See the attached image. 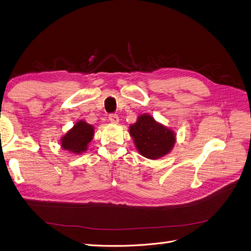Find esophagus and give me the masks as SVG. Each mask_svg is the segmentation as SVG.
Instances as JSON below:
<instances>
[{
  "label": "esophagus",
  "mask_w": 251,
  "mask_h": 251,
  "mask_svg": "<svg viewBox=\"0 0 251 251\" xmlns=\"http://www.w3.org/2000/svg\"><path fill=\"white\" fill-rule=\"evenodd\" d=\"M109 120H110V123H112V124H115V125L118 124V123H119L118 115H117V114H110Z\"/></svg>",
  "instance_id": "34e87169"
}]
</instances>
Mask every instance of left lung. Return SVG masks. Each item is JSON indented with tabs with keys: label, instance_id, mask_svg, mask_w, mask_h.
<instances>
[{
	"label": "left lung",
	"instance_id": "obj_1",
	"mask_svg": "<svg viewBox=\"0 0 251 251\" xmlns=\"http://www.w3.org/2000/svg\"><path fill=\"white\" fill-rule=\"evenodd\" d=\"M130 135L139 154L149 159H158L170 152L175 145V133L158 124L149 114H142L130 126Z\"/></svg>",
	"mask_w": 251,
	"mask_h": 251
}]
</instances>
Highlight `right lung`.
Instances as JSON below:
<instances>
[{"mask_svg": "<svg viewBox=\"0 0 251 251\" xmlns=\"http://www.w3.org/2000/svg\"><path fill=\"white\" fill-rule=\"evenodd\" d=\"M94 136V126L79 120L71 130L61 138V147L74 154H81L87 150V147Z\"/></svg>", "mask_w": 251, "mask_h": 251, "instance_id": "obj_1", "label": "right lung"}]
</instances>
